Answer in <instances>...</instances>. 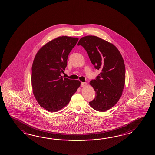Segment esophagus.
Masks as SVG:
<instances>
[{"label": "esophagus", "instance_id": "obj_1", "mask_svg": "<svg viewBox=\"0 0 155 155\" xmlns=\"http://www.w3.org/2000/svg\"><path fill=\"white\" fill-rule=\"evenodd\" d=\"M87 85V83L86 82H82L81 83V87H85Z\"/></svg>", "mask_w": 155, "mask_h": 155}]
</instances>
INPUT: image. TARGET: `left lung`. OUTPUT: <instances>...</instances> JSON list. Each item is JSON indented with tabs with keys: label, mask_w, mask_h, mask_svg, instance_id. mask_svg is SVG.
I'll list each match as a JSON object with an SVG mask.
<instances>
[{
	"label": "left lung",
	"mask_w": 155,
	"mask_h": 155,
	"mask_svg": "<svg viewBox=\"0 0 155 155\" xmlns=\"http://www.w3.org/2000/svg\"><path fill=\"white\" fill-rule=\"evenodd\" d=\"M78 45L88 54L96 69L101 73L90 84L96 92L95 99L89 102L92 109L105 112L118 102L125 82V66L119 50L114 44L92 35L81 38Z\"/></svg>",
	"instance_id": "8db88e82"
}]
</instances>
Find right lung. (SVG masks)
Returning a JSON list of instances; mask_svg holds the SVG:
<instances>
[{
    "label": "right lung",
    "instance_id": "add662e5",
    "mask_svg": "<svg viewBox=\"0 0 155 155\" xmlns=\"http://www.w3.org/2000/svg\"><path fill=\"white\" fill-rule=\"evenodd\" d=\"M78 40L67 36L52 40L40 49L33 61V94L40 106L49 112H56L67 105L81 84L79 80L61 75Z\"/></svg>",
    "mask_w": 155,
    "mask_h": 155
}]
</instances>
